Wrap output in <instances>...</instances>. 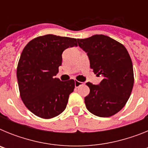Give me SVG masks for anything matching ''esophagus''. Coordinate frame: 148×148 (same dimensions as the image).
Segmentation results:
<instances>
[{"instance_id":"34e87169","label":"esophagus","mask_w":148,"mask_h":148,"mask_svg":"<svg viewBox=\"0 0 148 148\" xmlns=\"http://www.w3.org/2000/svg\"><path fill=\"white\" fill-rule=\"evenodd\" d=\"M82 84H83V83H82V82H78V81H75V87H79V86H80V85H82Z\"/></svg>"}]
</instances>
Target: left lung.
Returning <instances> with one entry per match:
<instances>
[{
    "label": "left lung",
    "instance_id": "obj_1",
    "mask_svg": "<svg viewBox=\"0 0 148 148\" xmlns=\"http://www.w3.org/2000/svg\"><path fill=\"white\" fill-rule=\"evenodd\" d=\"M77 41L87 53L94 73L103 77L98 85L86 84L90 90L84 98L86 108L99 117L113 116L125 107L133 90L134 77L130 55L124 45L104 35Z\"/></svg>",
    "mask_w": 148,
    "mask_h": 148
}]
</instances>
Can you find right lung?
Instances as JSON below:
<instances>
[{
    "instance_id": "obj_1",
    "label": "right lung",
    "mask_w": 148,
    "mask_h": 148,
    "mask_svg": "<svg viewBox=\"0 0 148 148\" xmlns=\"http://www.w3.org/2000/svg\"><path fill=\"white\" fill-rule=\"evenodd\" d=\"M74 46H78L75 38L46 35L30 40L22 51L17 68L18 87L23 104L35 116L54 118L66 108L75 82H61L56 75L63 52Z\"/></svg>"
}]
</instances>
